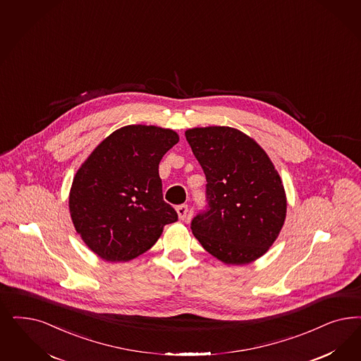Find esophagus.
Returning <instances> with one entry per match:
<instances>
[{"mask_svg": "<svg viewBox=\"0 0 361 361\" xmlns=\"http://www.w3.org/2000/svg\"><path fill=\"white\" fill-rule=\"evenodd\" d=\"M176 211H177V214H178V219L180 220H185L188 216V205L185 204H183V205H178L177 208H176Z\"/></svg>", "mask_w": 361, "mask_h": 361, "instance_id": "1", "label": "esophagus"}]
</instances>
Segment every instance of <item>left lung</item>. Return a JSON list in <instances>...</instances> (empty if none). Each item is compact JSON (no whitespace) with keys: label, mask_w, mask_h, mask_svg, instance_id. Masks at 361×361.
Segmentation results:
<instances>
[{"label":"left lung","mask_w":361,"mask_h":361,"mask_svg":"<svg viewBox=\"0 0 361 361\" xmlns=\"http://www.w3.org/2000/svg\"><path fill=\"white\" fill-rule=\"evenodd\" d=\"M185 137L208 183V209L192 220L193 235L224 264L257 260L286 221V190L274 162L235 128H192Z\"/></svg>","instance_id":"8db88e82"}]
</instances>
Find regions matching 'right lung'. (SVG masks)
Returning <instances> with one entry per match:
<instances>
[{"label": "right lung", "mask_w": 361, "mask_h": 361, "mask_svg": "<svg viewBox=\"0 0 361 361\" xmlns=\"http://www.w3.org/2000/svg\"><path fill=\"white\" fill-rule=\"evenodd\" d=\"M178 142L172 129L126 125L102 140L77 171L69 211L77 233L105 262L152 248L177 213L162 199L159 164Z\"/></svg>", "instance_id": "obj_1"}]
</instances>
